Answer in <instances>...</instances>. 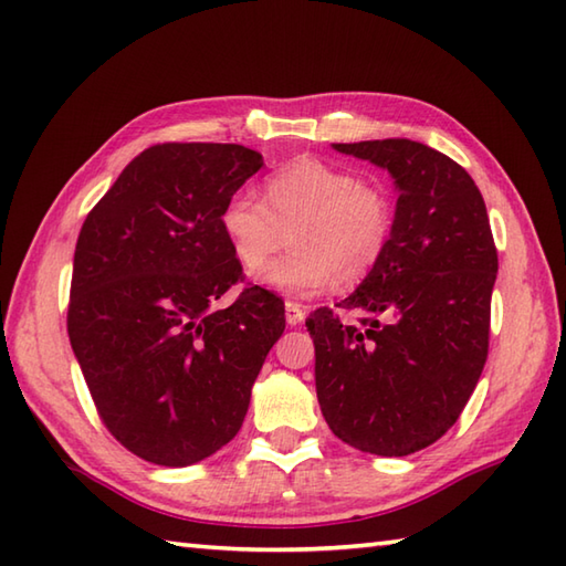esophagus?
<instances>
[{
  "mask_svg": "<svg viewBox=\"0 0 566 566\" xmlns=\"http://www.w3.org/2000/svg\"><path fill=\"white\" fill-rule=\"evenodd\" d=\"M284 316H286V323H290V326H298V323L304 321V311H302V306H298V304L286 302L284 304Z\"/></svg>",
  "mask_w": 566,
  "mask_h": 566,
  "instance_id": "esophagus-1",
  "label": "esophagus"
}]
</instances>
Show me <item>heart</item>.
<instances>
[{"label": "heart", "mask_w": 566, "mask_h": 566, "mask_svg": "<svg viewBox=\"0 0 566 566\" xmlns=\"http://www.w3.org/2000/svg\"><path fill=\"white\" fill-rule=\"evenodd\" d=\"M262 191L264 203L250 191L228 197L219 226L248 270L260 268L294 226L290 243L296 250L255 274L264 290L294 298L316 296L338 280H365L387 252L394 231L387 189L345 167L298 158L264 179Z\"/></svg>", "instance_id": "1"}]
</instances>
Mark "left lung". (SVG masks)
<instances>
[{
    "label": "left lung",
    "instance_id": "1",
    "mask_svg": "<svg viewBox=\"0 0 566 566\" xmlns=\"http://www.w3.org/2000/svg\"><path fill=\"white\" fill-rule=\"evenodd\" d=\"M387 170L396 199L391 240L377 268L343 298L363 326L333 308L306 318L316 394L343 442L403 457L448 432L489 353L499 255L474 179L448 155L408 138L333 143Z\"/></svg>",
    "mask_w": 566,
    "mask_h": 566
}]
</instances>
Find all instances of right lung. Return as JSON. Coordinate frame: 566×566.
I'll use <instances>...</instances> for the list:
<instances>
[{"label":"right lung","instance_id":"add662e5","mask_svg":"<svg viewBox=\"0 0 566 566\" xmlns=\"http://www.w3.org/2000/svg\"><path fill=\"white\" fill-rule=\"evenodd\" d=\"M262 165L235 143H163L84 219L70 345L104 426L146 462L189 467L231 442L284 333V306L260 286L213 308L243 274L221 207Z\"/></svg>","mask_w":566,"mask_h":566}]
</instances>
